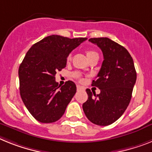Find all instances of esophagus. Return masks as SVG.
Wrapping results in <instances>:
<instances>
[{
  "instance_id": "esophagus-1",
  "label": "esophagus",
  "mask_w": 152,
  "mask_h": 152,
  "mask_svg": "<svg viewBox=\"0 0 152 152\" xmlns=\"http://www.w3.org/2000/svg\"><path fill=\"white\" fill-rule=\"evenodd\" d=\"M76 88H77V90H82L83 87L81 86H79V85H77L76 86Z\"/></svg>"
}]
</instances>
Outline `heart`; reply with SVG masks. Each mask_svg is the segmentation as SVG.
Instances as JSON below:
<instances>
[{"label": "heart", "mask_w": 152, "mask_h": 152, "mask_svg": "<svg viewBox=\"0 0 152 152\" xmlns=\"http://www.w3.org/2000/svg\"><path fill=\"white\" fill-rule=\"evenodd\" d=\"M86 56H87L88 59H90V58H92V57L94 56H98V53L96 52H95V51H93V50H87L86 52ZM70 58H71V55H69L68 56V58H67V59L68 60H69ZM73 76L75 77V78L76 79H81V76H80V74L79 73V72H74L73 74Z\"/></svg>", "instance_id": "1"}]
</instances>
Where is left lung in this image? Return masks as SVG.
Instances as JSON below:
<instances>
[{"mask_svg": "<svg viewBox=\"0 0 152 152\" xmlns=\"http://www.w3.org/2000/svg\"><path fill=\"white\" fill-rule=\"evenodd\" d=\"M101 49L104 61L92 86L100 94L86 89L88 100L83 109L88 120L96 125H110L124 113L131 101L137 73L132 57L124 47L108 38L89 39Z\"/></svg>", "mask_w": 152, "mask_h": 152, "instance_id": "obj_1", "label": "left lung"}]
</instances>
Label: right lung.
Here are the masks:
<instances>
[{"instance_id": "obj_1", "label": "right lung", "mask_w": 152, "mask_h": 152, "mask_svg": "<svg viewBox=\"0 0 152 152\" xmlns=\"http://www.w3.org/2000/svg\"><path fill=\"white\" fill-rule=\"evenodd\" d=\"M86 39L52 35L33 45L25 55L18 69L20 94L38 121L53 123L64 114L76 86L70 80L58 86L55 76L66 66L70 52Z\"/></svg>"}]
</instances>
